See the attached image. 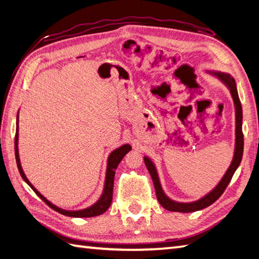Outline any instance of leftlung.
Here are the masks:
<instances>
[{
	"instance_id": "1",
	"label": "left lung",
	"mask_w": 259,
	"mask_h": 259,
	"mask_svg": "<svg viewBox=\"0 0 259 259\" xmlns=\"http://www.w3.org/2000/svg\"><path fill=\"white\" fill-rule=\"evenodd\" d=\"M209 73L214 75V76H217L219 80L224 82V83L227 85V88L230 91V95H232L233 100H234L235 110H236V141H235V152H234L233 161H232V163H230L229 168L227 169L226 174L224 175L222 180L219 181V184L214 187V188L210 192H209V194L203 196L202 198H200V199L192 201V202H178V201L171 200L169 197L166 196V194H164L162 188H161L160 181H159L158 172H157L155 164H153V162L150 160L149 158L145 157L144 159H145L146 167L151 176L153 185H155L157 199H158L159 203H160V205L164 209H167V210H169V211L192 212V211L200 210V209L210 206L211 203H213L219 197L223 195L225 189L227 188V186L230 183V180H232L235 171L237 170L238 166L240 164L241 158H243L244 135H243V128H241V124H243V109H241V103H240L239 97H238L237 88H236L235 79L228 73L217 72V71L216 72L210 71Z\"/></svg>"
}]
</instances>
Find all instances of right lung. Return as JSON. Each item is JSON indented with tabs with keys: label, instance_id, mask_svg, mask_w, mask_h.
Returning a JSON list of instances; mask_svg holds the SVG:
<instances>
[{
	"label": "right lung",
	"instance_id": "right-lung-1",
	"mask_svg": "<svg viewBox=\"0 0 259 259\" xmlns=\"http://www.w3.org/2000/svg\"><path fill=\"white\" fill-rule=\"evenodd\" d=\"M18 141H19V113L18 117H16V134H15V141H14V149H15V158H16V164H18L19 171L21 177L23 178L25 183L29 185L31 188L34 190L35 194L41 198V199L45 201L49 207H51L54 210L64 214V216L69 217H79V218H88V217H95L99 216V214L103 213L104 211L108 210V208L111 205L112 201V192H113V181H114V174L115 169H117L118 164L120 161L122 160V158L131 150L130 145H123L119 147L118 149L113 150L108 158V164H107V174H106V181H104V188L101 197L99 198V200L93 203L91 207H88L85 209H81V210H65V209H61L53 205L50 201H49L45 196H42L40 192H38L33 185L30 183L29 179L25 177L23 172V169L21 167L20 162V157H19V147H18Z\"/></svg>",
	"mask_w": 259,
	"mask_h": 259
}]
</instances>
